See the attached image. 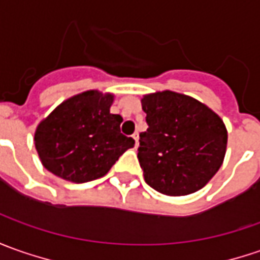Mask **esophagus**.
<instances>
[{
  "instance_id": "esophagus-1",
  "label": "esophagus",
  "mask_w": 260,
  "mask_h": 260,
  "mask_svg": "<svg viewBox=\"0 0 260 260\" xmlns=\"http://www.w3.org/2000/svg\"><path fill=\"white\" fill-rule=\"evenodd\" d=\"M132 138H134V141H135V147H138V139H139V135H138V132H135L134 135H132Z\"/></svg>"
}]
</instances>
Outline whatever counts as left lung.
<instances>
[{"instance_id":"obj_1","label":"left lung","mask_w":260,"mask_h":260,"mask_svg":"<svg viewBox=\"0 0 260 260\" xmlns=\"http://www.w3.org/2000/svg\"><path fill=\"white\" fill-rule=\"evenodd\" d=\"M141 103L148 123L138 148L145 183L167 196L199 191L223 164V121L204 103L171 90L145 94Z\"/></svg>"}]
</instances>
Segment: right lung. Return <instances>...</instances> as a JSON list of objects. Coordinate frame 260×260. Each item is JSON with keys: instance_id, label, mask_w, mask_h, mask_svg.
Instances as JSON below:
<instances>
[{"instance_id": "right-lung-1", "label": "right lung", "mask_w": 260, "mask_h": 260, "mask_svg": "<svg viewBox=\"0 0 260 260\" xmlns=\"http://www.w3.org/2000/svg\"><path fill=\"white\" fill-rule=\"evenodd\" d=\"M113 94L87 90L60 103L39 123L34 144L41 164L72 183L106 174L135 141L121 134V115L111 113Z\"/></svg>"}]
</instances>
